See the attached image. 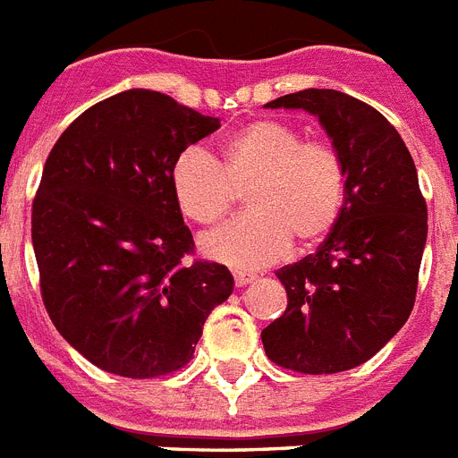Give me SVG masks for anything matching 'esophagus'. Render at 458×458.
I'll list each match as a JSON object with an SVG mask.
<instances>
[{"label": "esophagus", "instance_id": "esophagus-1", "mask_svg": "<svg viewBox=\"0 0 458 458\" xmlns=\"http://www.w3.org/2000/svg\"><path fill=\"white\" fill-rule=\"evenodd\" d=\"M233 276H234V285H237V288H244V285H249L251 281H256V274H251V272H234Z\"/></svg>", "mask_w": 458, "mask_h": 458}]
</instances>
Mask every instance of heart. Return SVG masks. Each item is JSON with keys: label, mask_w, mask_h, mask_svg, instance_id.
I'll return each instance as SVG.
<instances>
[{"label": "heart", "mask_w": 458, "mask_h": 458, "mask_svg": "<svg viewBox=\"0 0 458 458\" xmlns=\"http://www.w3.org/2000/svg\"><path fill=\"white\" fill-rule=\"evenodd\" d=\"M246 191L251 212L207 234L202 251L230 267L272 265L290 249L325 240L339 221L348 168L332 142L306 138L281 119H253L228 135L218 157L191 147L170 165L173 200L189 221L221 224Z\"/></svg>", "instance_id": "b5f03b06"}]
</instances>
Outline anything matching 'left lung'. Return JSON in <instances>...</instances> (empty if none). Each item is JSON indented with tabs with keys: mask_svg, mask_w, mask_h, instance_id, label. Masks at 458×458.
<instances>
[{
	"mask_svg": "<svg viewBox=\"0 0 458 458\" xmlns=\"http://www.w3.org/2000/svg\"><path fill=\"white\" fill-rule=\"evenodd\" d=\"M267 108L316 114L348 168V191L327 240L276 272L284 316L262 329L269 360L323 376L371 360L415 306L427 244V200L399 131L376 108L336 89H304Z\"/></svg>",
	"mask_w": 458,
	"mask_h": 458,
	"instance_id": "8db88e82",
	"label": "left lung"
}]
</instances>
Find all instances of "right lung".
<instances>
[{"label":"right lung","mask_w":458,"mask_h":458,"mask_svg":"<svg viewBox=\"0 0 458 458\" xmlns=\"http://www.w3.org/2000/svg\"><path fill=\"white\" fill-rule=\"evenodd\" d=\"M218 126L161 91L129 89L85 110L47 154L31 205L43 304L103 371L184 369L233 293L225 265L189 260L196 244L170 191L174 158Z\"/></svg>","instance_id":"1"}]
</instances>
